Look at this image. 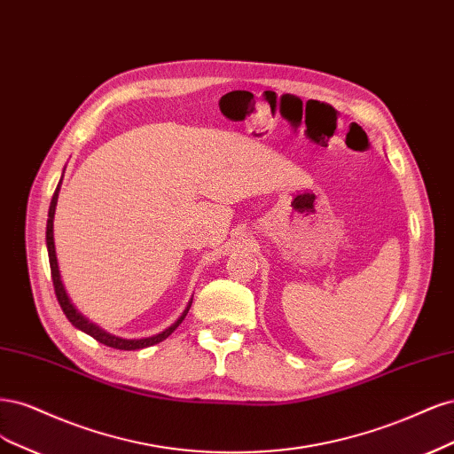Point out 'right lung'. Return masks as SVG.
<instances>
[{
	"instance_id": "obj_1",
	"label": "right lung",
	"mask_w": 454,
	"mask_h": 454,
	"mask_svg": "<svg viewBox=\"0 0 454 454\" xmlns=\"http://www.w3.org/2000/svg\"><path fill=\"white\" fill-rule=\"evenodd\" d=\"M64 177V175H62ZM62 183V181H60ZM60 183H58L56 190H54V196L51 200V207H49V221H47V251H49V262H51V273H52V285H54V292H56V298H58V303H60L64 315L67 317L69 323L79 328L81 332L92 335V338L99 343H104L107 347H113V348H121V350H137V348H145V347H151V345H156L160 341H164L166 338H169V335L173 333V330L177 328L188 309L190 305H192V298H190L186 309L181 313V317L175 320V323L171 326H168L164 332L160 333H154L151 335V338H141V340H126V338H119V335H113L109 332H106L104 328H99L98 325L90 323L89 318H86L81 311H77V307L71 303L67 292L64 288V283H62V277H60V270H58V260H56V248H54V213H56V203H58V194H60Z\"/></svg>"
}]
</instances>
